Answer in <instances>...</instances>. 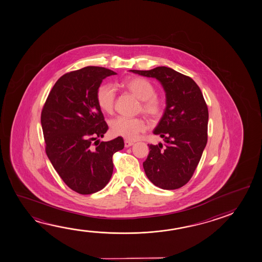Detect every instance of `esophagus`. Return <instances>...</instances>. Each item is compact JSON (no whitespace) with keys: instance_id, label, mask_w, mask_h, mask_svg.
<instances>
[{"instance_id":"obj_1","label":"esophagus","mask_w":262,"mask_h":262,"mask_svg":"<svg viewBox=\"0 0 262 262\" xmlns=\"http://www.w3.org/2000/svg\"><path fill=\"white\" fill-rule=\"evenodd\" d=\"M133 144H134V142H129V141H128V140H126V141H124V145L126 148H128V147H130V146H133Z\"/></svg>"}]
</instances>
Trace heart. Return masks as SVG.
<instances>
[{
	"mask_svg": "<svg viewBox=\"0 0 262 262\" xmlns=\"http://www.w3.org/2000/svg\"><path fill=\"white\" fill-rule=\"evenodd\" d=\"M122 86L130 94L141 100L139 111L151 120H159L163 116L166 104L156 93L151 82L143 77H133L122 82ZM96 99L101 111L112 113L116 101L115 90L108 84H101L98 88ZM146 123L142 118H127L119 116L111 121V130L115 136L134 141L144 133Z\"/></svg>",
	"mask_w": 262,
	"mask_h": 262,
	"instance_id": "b5f03b06",
	"label": "heart"
}]
</instances>
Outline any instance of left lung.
I'll use <instances>...</instances> for the list:
<instances>
[{"instance_id": "8db88e82", "label": "left lung", "mask_w": 262, "mask_h": 262, "mask_svg": "<svg viewBox=\"0 0 262 262\" xmlns=\"http://www.w3.org/2000/svg\"><path fill=\"white\" fill-rule=\"evenodd\" d=\"M129 71L155 77L166 92V110L154 132L165 145L148 144L146 176L160 188H180L192 178L207 142L208 108L201 90L191 77L166 67Z\"/></svg>"}]
</instances>
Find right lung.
I'll use <instances>...</instances> for the list:
<instances>
[{
    "instance_id": "1",
    "label": "right lung",
    "mask_w": 262,
    "mask_h": 262,
    "mask_svg": "<svg viewBox=\"0 0 262 262\" xmlns=\"http://www.w3.org/2000/svg\"><path fill=\"white\" fill-rule=\"evenodd\" d=\"M115 74L100 67L64 74L42 108L47 155L64 184L80 194L106 186L113 172L112 156L124 147L121 137L96 141L108 129L97 102V90L104 78Z\"/></svg>"
}]
</instances>
